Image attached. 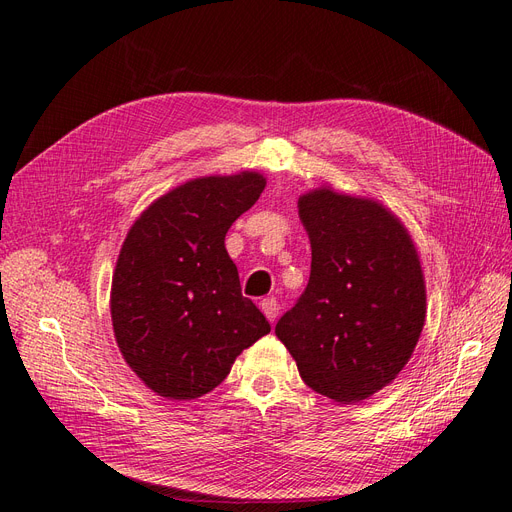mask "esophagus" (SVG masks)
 Here are the masks:
<instances>
[{
    "label": "esophagus",
    "instance_id": "obj_1",
    "mask_svg": "<svg viewBox=\"0 0 512 512\" xmlns=\"http://www.w3.org/2000/svg\"><path fill=\"white\" fill-rule=\"evenodd\" d=\"M260 309H262V314L267 316V320H269V322H275L277 312H280V305H277V301H275V299H262Z\"/></svg>",
    "mask_w": 512,
    "mask_h": 512
}]
</instances>
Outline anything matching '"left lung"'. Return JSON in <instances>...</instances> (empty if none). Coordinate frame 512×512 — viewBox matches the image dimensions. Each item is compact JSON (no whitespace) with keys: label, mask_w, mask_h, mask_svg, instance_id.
Here are the masks:
<instances>
[{"label":"left lung","mask_w":512,"mask_h":512,"mask_svg":"<svg viewBox=\"0 0 512 512\" xmlns=\"http://www.w3.org/2000/svg\"><path fill=\"white\" fill-rule=\"evenodd\" d=\"M299 218L312 273L275 335L309 389L356 404L399 376L421 337V258L404 222L374 198L320 185L299 196Z\"/></svg>","instance_id":"8db88e82"}]
</instances>
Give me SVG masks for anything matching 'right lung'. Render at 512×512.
Here are the masks:
<instances>
[{
	"label": "right lung",
	"instance_id": "right-lung-1",
	"mask_svg": "<svg viewBox=\"0 0 512 512\" xmlns=\"http://www.w3.org/2000/svg\"><path fill=\"white\" fill-rule=\"evenodd\" d=\"M265 185L258 170L190 179L153 200L123 239L111 284L113 333L128 367L164 399L207 395L271 331L241 294L224 245Z\"/></svg>",
	"mask_w": 512,
	"mask_h": 512
}]
</instances>
